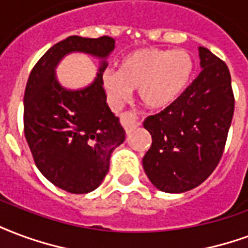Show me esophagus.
Instances as JSON below:
<instances>
[{"label":"esophagus","instance_id":"34e87169","mask_svg":"<svg viewBox=\"0 0 248 248\" xmlns=\"http://www.w3.org/2000/svg\"><path fill=\"white\" fill-rule=\"evenodd\" d=\"M119 118H121V124L127 133L130 130H133L134 127L139 126V118L138 115L135 114V111H124V114H121Z\"/></svg>","mask_w":248,"mask_h":248}]
</instances>
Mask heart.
<instances>
[{
    "label": "heart",
    "mask_w": 248,
    "mask_h": 248,
    "mask_svg": "<svg viewBox=\"0 0 248 248\" xmlns=\"http://www.w3.org/2000/svg\"><path fill=\"white\" fill-rule=\"evenodd\" d=\"M194 69V59L188 51L147 47L124 55L118 71H104L101 82L114 109L129 100L133 89H138L143 105L159 110L168 108L184 94Z\"/></svg>",
    "instance_id": "obj_1"
}]
</instances>
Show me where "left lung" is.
Masks as SVG:
<instances>
[{
	"label": "left lung",
	"mask_w": 248,
	"mask_h": 248,
	"mask_svg": "<svg viewBox=\"0 0 248 248\" xmlns=\"http://www.w3.org/2000/svg\"><path fill=\"white\" fill-rule=\"evenodd\" d=\"M199 52L202 71L197 78L176 102L143 122L152 137L143 168L167 193L193 189L212 175L234 114L229 68L208 48L199 47Z\"/></svg>",
	"instance_id": "left-lung-1"
}]
</instances>
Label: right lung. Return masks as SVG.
I'll return each instance as SVG.
<instances>
[{
  "mask_svg": "<svg viewBox=\"0 0 248 248\" xmlns=\"http://www.w3.org/2000/svg\"><path fill=\"white\" fill-rule=\"evenodd\" d=\"M110 36L73 35L59 42L32 68L23 98V127L38 170L58 188L89 193L105 179L110 156L124 140V130L106 104L101 76L114 49ZM84 52L101 60L95 81L67 90L54 69L68 53Z\"/></svg>",
  "mask_w": 248,
  "mask_h": 248,
  "instance_id": "1",
  "label": "right lung"
}]
</instances>
